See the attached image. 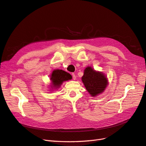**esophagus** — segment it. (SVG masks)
I'll list each match as a JSON object with an SVG mask.
<instances>
[{"label":"esophagus","instance_id":"1","mask_svg":"<svg viewBox=\"0 0 146 146\" xmlns=\"http://www.w3.org/2000/svg\"><path fill=\"white\" fill-rule=\"evenodd\" d=\"M72 78L74 79V80H76V75H75V74H72Z\"/></svg>","mask_w":146,"mask_h":146}]
</instances>
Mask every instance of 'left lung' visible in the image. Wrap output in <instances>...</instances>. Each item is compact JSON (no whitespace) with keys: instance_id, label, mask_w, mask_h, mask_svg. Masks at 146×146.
Here are the masks:
<instances>
[{"instance_id":"left-lung-1","label":"left lung","mask_w":146,"mask_h":146,"mask_svg":"<svg viewBox=\"0 0 146 146\" xmlns=\"http://www.w3.org/2000/svg\"><path fill=\"white\" fill-rule=\"evenodd\" d=\"M82 80L92 97H96L103 92L108 83V79L104 73L96 71L91 66H88L84 70Z\"/></svg>"}]
</instances>
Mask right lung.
I'll return each mask as SVG.
<instances>
[{"instance_id":"add662e5","label":"right lung","mask_w":146,"mask_h":146,"mask_svg":"<svg viewBox=\"0 0 146 146\" xmlns=\"http://www.w3.org/2000/svg\"><path fill=\"white\" fill-rule=\"evenodd\" d=\"M51 88L52 89H57L62 85L63 82L71 80V75L68 72L64 71L61 69H55L53 70L50 76Z\"/></svg>"}]
</instances>
